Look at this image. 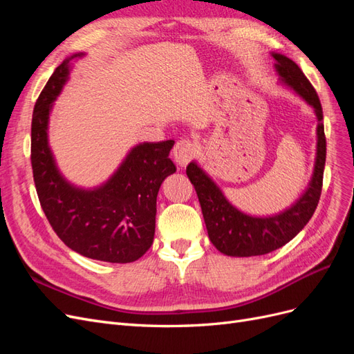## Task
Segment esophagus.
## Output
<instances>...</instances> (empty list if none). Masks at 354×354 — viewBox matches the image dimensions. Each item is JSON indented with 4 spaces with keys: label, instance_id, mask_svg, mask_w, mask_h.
<instances>
[{
    "label": "esophagus",
    "instance_id": "1",
    "mask_svg": "<svg viewBox=\"0 0 354 354\" xmlns=\"http://www.w3.org/2000/svg\"><path fill=\"white\" fill-rule=\"evenodd\" d=\"M196 153V147L187 138H181L173 149V158L178 167H186Z\"/></svg>",
    "mask_w": 354,
    "mask_h": 354
}]
</instances>
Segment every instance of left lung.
Segmentation results:
<instances>
[{
    "mask_svg": "<svg viewBox=\"0 0 354 354\" xmlns=\"http://www.w3.org/2000/svg\"><path fill=\"white\" fill-rule=\"evenodd\" d=\"M281 80L294 88L310 104L317 116V153L313 177L304 195L291 208L273 217H251L234 208L224 198L218 186L195 164L190 162L186 174L194 185L201 203L209 241L216 248L232 257L269 254L294 239L312 218L322 194L326 160V137L322 104L313 85L295 62L282 55H272Z\"/></svg>",
    "mask_w": 354,
    "mask_h": 354,
    "instance_id": "obj_1",
    "label": "left lung"
}]
</instances>
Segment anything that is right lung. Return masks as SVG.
Wrapping results in <instances>:
<instances>
[{
    "label": "right lung",
    "mask_w": 354,
    "mask_h": 354,
    "mask_svg": "<svg viewBox=\"0 0 354 354\" xmlns=\"http://www.w3.org/2000/svg\"><path fill=\"white\" fill-rule=\"evenodd\" d=\"M53 72L32 113L30 164L41 208L66 246L87 259L133 263L151 248L156 196L176 173L168 158L174 140L142 143L131 149L116 173L97 189H78L63 178L47 138L48 116L69 75V62Z\"/></svg>",
    "instance_id": "obj_1"
}]
</instances>
